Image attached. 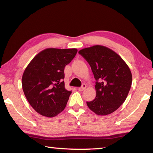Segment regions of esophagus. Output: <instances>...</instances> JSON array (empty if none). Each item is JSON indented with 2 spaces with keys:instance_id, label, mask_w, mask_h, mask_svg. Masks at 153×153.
Segmentation results:
<instances>
[{
  "instance_id": "esophagus-1",
  "label": "esophagus",
  "mask_w": 153,
  "mask_h": 153,
  "mask_svg": "<svg viewBox=\"0 0 153 153\" xmlns=\"http://www.w3.org/2000/svg\"><path fill=\"white\" fill-rule=\"evenodd\" d=\"M86 88V85L85 84H83L82 86L81 87L78 88V90H79V91H83V90H84L85 88Z\"/></svg>"
}]
</instances>
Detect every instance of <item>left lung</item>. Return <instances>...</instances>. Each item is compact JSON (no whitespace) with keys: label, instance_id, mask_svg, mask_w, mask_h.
<instances>
[{"label":"left lung","instance_id":"obj_1","mask_svg":"<svg viewBox=\"0 0 153 153\" xmlns=\"http://www.w3.org/2000/svg\"><path fill=\"white\" fill-rule=\"evenodd\" d=\"M79 55L89 63L96 79L97 95L88 107L98 115L116 111L125 101L130 90L132 76L121 56L104 46L83 48Z\"/></svg>","mask_w":153,"mask_h":153}]
</instances>
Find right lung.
<instances>
[{
  "mask_svg": "<svg viewBox=\"0 0 153 153\" xmlns=\"http://www.w3.org/2000/svg\"><path fill=\"white\" fill-rule=\"evenodd\" d=\"M76 48H47L36 55L22 76V88L36 112L53 117L64 110L71 91L65 88L64 69L75 57Z\"/></svg>",
  "mask_w": 153,
  "mask_h": 153,
  "instance_id": "right-lung-1",
  "label": "right lung"
}]
</instances>
